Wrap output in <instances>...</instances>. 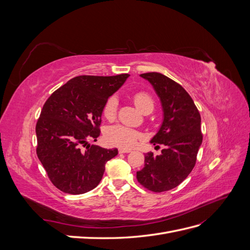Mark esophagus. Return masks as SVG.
<instances>
[{"instance_id": "34e87169", "label": "esophagus", "mask_w": 250, "mask_h": 250, "mask_svg": "<svg viewBox=\"0 0 250 250\" xmlns=\"http://www.w3.org/2000/svg\"><path fill=\"white\" fill-rule=\"evenodd\" d=\"M131 152L130 149H126V148H119V153H129Z\"/></svg>"}]
</instances>
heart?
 I'll use <instances>...</instances> for the list:
<instances>
[{
	"instance_id": "b5f03b06",
	"label": "heart",
	"mask_w": 250,
	"mask_h": 250,
	"mask_svg": "<svg viewBox=\"0 0 250 250\" xmlns=\"http://www.w3.org/2000/svg\"><path fill=\"white\" fill-rule=\"evenodd\" d=\"M133 101L137 107L143 112L147 111L148 109L153 110L154 108V101L152 97L145 92L135 93L133 95ZM118 104V98L116 96L108 98L102 110L105 119L111 121L116 118ZM104 135L105 140L108 144L121 148H131L142 138V133L140 131L123 125H115L107 128Z\"/></svg>"
}]
</instances>
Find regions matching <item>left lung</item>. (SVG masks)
Returning <instances> with one entry per match:
<instances>
[{"label": "left lung", "instance_id": "obj_1", "mask_svg": "<svg viewBox=\"0 0 250 250\" xmlns=\"http://www.w3.org/2000/svg\"><path fill=\"white\" fill-rule=\"evenodd\" d=\"M141 77L152 84L161 99L164 121L151 143L163 144L165 149L161 155H145L137 178L147 190L161 193L180 185L195 167L202 143L201 118L191 96L177 82L156 72Z\"/></svg>", "mask_w": 250, "mask_h": 250}]
</instances>
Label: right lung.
I'll list each match as a JSON object with an SVG mask.
<instances>
[{"instance_id":"obj_1","label":"right lung","mask_w":250,"mask_h":250,"mask_svg":"<svg viewBox=\"0 0 250 250\" xmlns=\"http://www.w3.org/2000/svg\"><path fill=\"white\" fill-rule=\"evenodd\" d=\"M129 76H77L43 104L35 127L36 154L60 191L78 195L93 190L102 179L105 164L118 154L116 148L87 142L97 141L105 102Z\"/></svg>"}]
</instances>
